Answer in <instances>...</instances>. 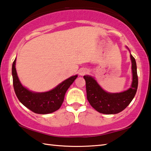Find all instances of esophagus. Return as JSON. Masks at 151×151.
Segmentation results:
<instances>
[{"label": "esophagus", "mask_w": 151, "mask_h": 151, "mask_svg": "<svg viewBox=\"0 0 151 151\" xmlns=\"http://www.w3.org/2000/svg\"><path fill=\"white\" fill-rule=\"evenodd\" d=\"M87 72H88V71H87L86 69H81L80 71H79V73H80V76H83L85 75Z\"/></svg>", "instance_id": "obj_1"}]
</instances>
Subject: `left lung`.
Listing matches in <instances>:
<instances>
[{
    "label": "left lung",
    "instance_id": "left-lung-1",
    "mask_svg": "<svg viewBox=\"0 0 151 151\" xmlns=\"http://www.w3.org/2000/svg\"><path fill=\"white\" fill-rule=\"evenodd\" d=\"M133 81L131 88L121 93H111L104 91L91 76H84L86 80L87 99L90 105L104 114H116L122 111L133 99L138 88V76L135 59L131 54Z\"/></svg>",
    "mask_w": 151,
    "mask_h": 151
}]
</instances>
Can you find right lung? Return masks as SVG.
Wrapping results in <instances>:
<instances>
[{
    "label": "right lung",
    "mask_w": 151,
    "mask_h": 151,
    "mask_svg": "<svg viewBox=\"0 0 151 151\" xmlns=\"http://www.w3.org/2000/svg\"><path fill=\"white\" fill-rule=\"evenodd\" d=\"M15 64L16 59L12 63V74L17 97L25 107L38 114H47L59 109L64 99L65 92L78 77V75L71 76L49 91L35 93L28 90L21 84Z\"/></svg>",
    "instance_id": "obj_1"
}]
</instances>
